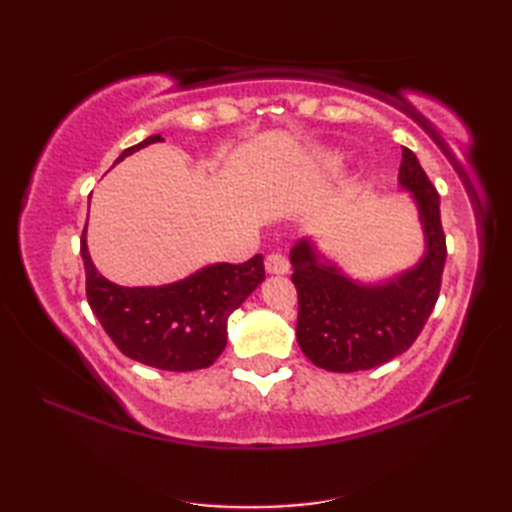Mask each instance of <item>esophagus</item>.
Returning a JSON list of instances; mask_svg holds the SVG:
<instances>
[{
    "label": "esophagus",
    "instance_id": "obj_1",
    "mask_svg": "<svg viewBox=\"0 0 512 512\" xmlns=\"http://www.w3.org/2000/svg\"><path fill=\"white\" fill-rule=\"evenodd\" d=\"M290 270L288 259L281 255V253H270L266 257V273L270 275H286Z\"/></svg>",
    "mask_w": 512,
    "mask_h": 512
}]
</instances>
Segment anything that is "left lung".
Listing matches in <instances>:
<instances>
[{"mask_svg": "<svg viewBox=\"0 0 512 512\" xmlns=\"http://www.w3.org/2000/svg\"><path fill=\"white\" fill-rule=\"evenodd\" d=\"M402 191L411 193L424 235V253L411 268L380 281H358L325 257L312 237L290 250L299 295L297 341L328 372H358L407 352L436 306L447 242L440 195L411 149H402Z\"/></svg>", "mask_w": 512, "mask_h": 512, "instance_id": "8db88e82", "label": "left lung"}]
</instances>
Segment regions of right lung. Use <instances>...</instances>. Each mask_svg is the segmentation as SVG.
Segmentation results:
<instances>
[{"label":"right lung","mask_w":512,"mask_h":512,"mask_svg":"<svg viewBox=\"0 0 512 512\" xmlns=\"http://www.w3.org/2000/svg\"><path fill=\"white\" fill-rule=\"evenodd\" d=\"M162 140L160 134L145 138L125 149L114 165ZM81 257L88 303L103 330L125 356L167 372L213 365L226 347L231 312L266 279L264 257L255 255L244 264H209L165 286H118L92 262L88 224L81 235Z\"/></svg>","instance_id":"add662e5"}]
</instances>
